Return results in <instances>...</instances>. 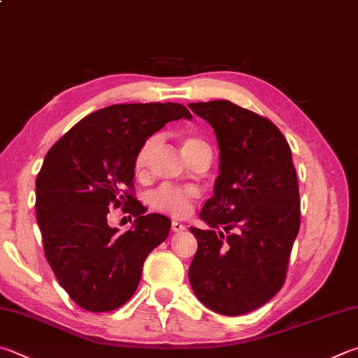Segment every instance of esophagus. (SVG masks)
I'll return each mask as SVG.
<instances>
[{
    "label": "esophagus",
    "mask_w": 358,
    "mask_h": 358,
    "mask_svg": "<svg viewBox=\"0 0 358 358\" xmlns=\"http://www.w3.org/2000/svg\"><path fill=\"white\" fill-rule=\"evenodd\" d=\"M186 229V227L181 224V222H178V220H173L172 222V230L173 231H177V233H180V231H183Z\"/></svg>",
    "instance_id": "esophagus-1"
}]
</instances>
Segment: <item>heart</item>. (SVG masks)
<instances>
[{
	"label": "heart",
	"mask_w": 358,
	"mask_h": 358,
	"mask_svg": "<svg viewBox=\"0 0 358 358\" xmlns=\"http://www.w3.org/2000/svg\"><path fill=\"white\" fill-rule=\"evenodd\" d=\"M159 144V136H152L145 139L139 147L134 157V172L138 177L145 175L148 162H150L155 150ZM180 147L183 155L194 150L197 147H208L206 142L196 136H183L180 141ZM200 197L199 189L192 186H161L157 191L152 192L150 205L164 214L172 217L183 219L192 213V208Z\"/></svg>",
	"instance_id": "heart-1"
}]
</instances>
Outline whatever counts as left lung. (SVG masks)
<instances>
[{"label": "left lung", "instance_id": "left-lung-1", "mask_svg": "<svg viewBox=\"0 0 358 358\" xmlns=\"http://www.w3.org/2000/svg\"><path fill=\"white\" fill-rule=\"evenodd\" d=\"M216 133L219 177L191 227L197 252L189 266L199 301L225 316L245 315L285 283L301 227V200L291 148L274 123L229 100L189 103Z\"/></svg>", "mask_w": 358, "mask_h": 358}]
</instances>
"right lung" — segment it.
Wrapping results in <instances>:
<instances>
[{
    "label": "right lung",
    "instance_id": "1",
    "mask_svg": "<svg viewBox=\"0 0 358 358\" xmlns=\"http://www.w3.org/2000/svg\"><path fill=\"white\" fill-rule=\"evenodd\" d=\"M178 119H192L178 103L113 105L84 117L45 157L36 180L45 257L81 308L103 313L129 301L148 253L169 236L171 220L144 214L134 199V157L142 142ZM109 207L136 217L120 237L107 224Z\"/></svg>",
    "mask_w": 358,
    "mask_h": 358
}]
</instances>
